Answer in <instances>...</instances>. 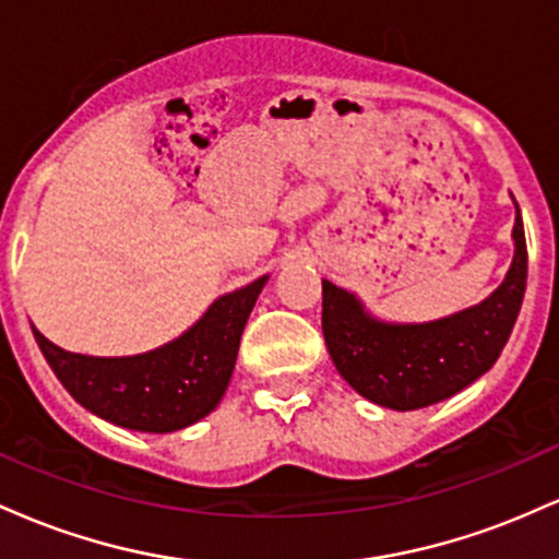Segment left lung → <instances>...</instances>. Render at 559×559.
Masks as SVG:
<instances>
[{
  "instance_id": "1",
  "label": "left lung",
  "mask_w": 559,
  "mask_h": 559,
  "mask_svg": "<svg viewBox=\"0 0 559 559\" xmlns=\"http://www.w3.org/2000/svg\"><path fill=\"white\" fill-rule=\"evenodd\" d=\"M512 239L515 258L497 292L431 323H383L355 294L323 281V336L344 381L365 400L407 413L449 400L484 376L502 355L523 305L528 252L521 210Z\"/></svg>"
}]
</instances>
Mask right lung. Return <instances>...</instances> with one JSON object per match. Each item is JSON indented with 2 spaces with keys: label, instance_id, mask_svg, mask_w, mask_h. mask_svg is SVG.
<instances>
[{
  "label": "right lung",
  "instance_id": "right-lung-1",
  "mask_svg": "<svg viewBox=\"0 0 559 559\" xmlns=\"http://www.w3.org/2000/svg\"><path fill=\"white\" fill-rule=\"evenodd\" d=\"M267 275L215 299L176 342L133 357L66 352L34 329L38 349L81 407L120 428L181 431L202 420L226 394L243 325Z\"/></svg>",
  "mask_w": 559,
  "mask_h": 559
}]
</instances>
